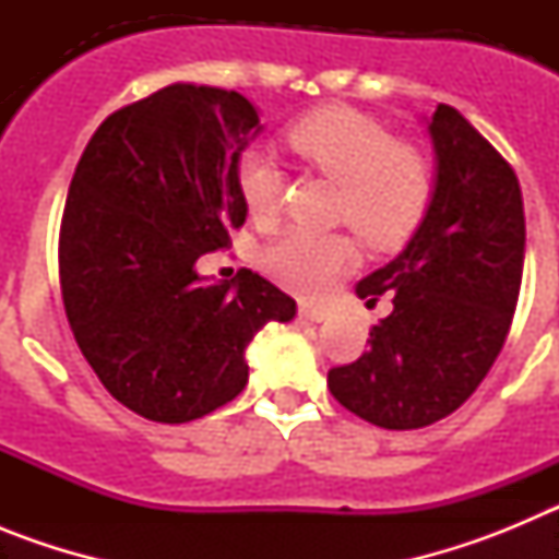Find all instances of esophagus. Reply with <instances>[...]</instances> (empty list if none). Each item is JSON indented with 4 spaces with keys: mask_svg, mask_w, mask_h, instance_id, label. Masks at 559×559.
I'll list each match as a JSON object with an SVG mask.
<instances>
[{
    "mask_svg": "<svg viewBox=\"0 0 559 559\" xmlns=\"http://www.w3.org/2000/svg\"><path fill=\"white\" fill-rule=\"evenodd\" d=\"M299 316H302V319H308V322H324L330 313H328V308H322V305L302 302L299 305Z\"/></svg>",
    "mask_w": 559,
    "mask_h": 559,
    "instance_id": "obj_1",
    "label": "esophagus"
}]
</instances>
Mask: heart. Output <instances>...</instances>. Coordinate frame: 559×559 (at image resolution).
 <instances>
[{
    "label": "heart",
    "instance_id": "obj_1",
    "mask_svg": "<svg viewBox=\"0 0 559 559\" xmlns=\"http://www.w3.org/2000/svg\"><path fill=\"white\" fill-rule=\"evenodd\" d=\"M283 142L302 165L335 181L333 218L369 249H397L419 229L433 199L431 162L392 128L349 106H324L296 117ZM237 192L254 221L274 218L283 173L265 151L237 159ZM358 260L344 231L285 229L265 243L260 263L276 283L299 294H324Z\"/></svg>",
    "mask_w": 559,
    "mask_h": 559
}]
</instances>
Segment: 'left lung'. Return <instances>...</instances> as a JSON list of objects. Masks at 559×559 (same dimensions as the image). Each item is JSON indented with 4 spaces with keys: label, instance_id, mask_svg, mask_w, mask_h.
<instances>
[{
    "label": "left lung",
    "instance_id": "8db88e82",
    "mask_svg": "<svg viewBox=\"0 0 559 559\" xmlns=\"http://www.w3.org/2000/svg\"><path fill=\"white\" fill-rule=\"evenodd\" d=\"M428 133L437 185L403 254L355 294L394 310L369 330V353L333 367L328 386L347 412L389 431L426 428L456 412L496 364L523 276L526 221L515 170L453 106Z\"/></svg>",
    "mask_w": 559,
    "mask_h": 559
}]
</instances>
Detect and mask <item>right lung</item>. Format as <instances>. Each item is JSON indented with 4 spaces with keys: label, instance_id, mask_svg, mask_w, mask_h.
Segmentation results:
<instances>
[{
    "label": "right lung",
    "instance_id": "1",
    "mask_svg": "<svg viewBox=\"0 0 559 559\" xmlns=\"http://www.w3.org/2000/svg\"><path fill=\"white\" fill-rule=\"evenodd\" d=\"M257 131L243 95L173 83L108 114L69 185L58 237L69 328L108 394L153 423L235 400L257 330L296 313L254 271L218 285L195 271L246 224L235 170Z\"/></svg>",
    "mask_w": 559,
    "mask_h": 559
}]
</instances>
